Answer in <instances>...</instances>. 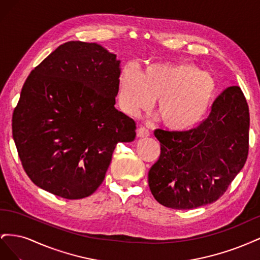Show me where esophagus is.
<instances>
[{"mask_svg":"<svg viewBox=\"0 0 260 260\" xmlns=\"http://www.w3.org/2000/svg\"><path fill=\"white\" fill-rule=\"evenodd\" d=\"M138 137L139 138H147L149 136V131L147 129H145L144 127H140L137 131Z\"/></svg>","mask_w":260,"mask_h":260,"instance_id":"1","label":"esophagus"}]
</instances>
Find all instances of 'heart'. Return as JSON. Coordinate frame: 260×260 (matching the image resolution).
<instances>
[{
    "mask_svg": "<svg viewBox=\"0 0 260 260\" xmlns=\"http://www.w3.org/2000/svg\"><path fill=\"white\" fill-rule=\"evenodd\" d=\"M214 74L191 62H151L140 74L125 67L119 77V103L138 116L157 101L156 113L174 131L198 127L207 117L219 92Z\"/></svg>",
    "mask_w": 260,
    "mask_h": 260,
    "instance_id": "heart-1",
    "label": "heart"
}]
</instances>
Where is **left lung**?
<instances>
[{
    "label": "left lung",
    "instance_id": "8db88e82",
    "mask_svg": "<svg viewBox=\"0 0 260 260\" xmlns=\"http://www.w3.org/2000/svg\"><path fill=\"white\" fill-rule=\"evenodd\" d=\"M248 130V105L239 86L220 94L198 128L155 130L160 156L148 171L155 200L172 209L216 202L245 165Z\"/></svg>",
    "mask_w": 260,
    "mask_h": 260
}]
</instances>
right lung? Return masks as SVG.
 <instances>
[{
    "label": "right lung",
    "mask_w": 260,
    "mask_h": 260,
    "mask_svg": "<svg viewBox=\"0 0 260 260\" xmlns=\"http://www.w3.org/2000/svg\"><path fill=\"white\" fill-rule=\"evenodd\" d=\"M120 60L98 43L59 45L23 84L13 139L26 174L54 195L79 200L103 182L118 142L136 122L116 109Z\"/></svg>",
    "instance_id": "right-lung-1"
}]
</instances>
